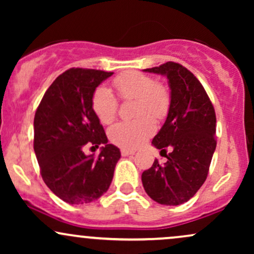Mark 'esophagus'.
Wrapping results in <instances>:
<instances>
[{"instance_id":"34e87169","label":"esophagus","mask_w":254,"mask_h":254,"mask_svg":"<svg viewBox=\"0 0 254 254\" xmlns=\"http://www.w3.org/2000/svg\"><path fill=\"white\" fill-rule=\"evenodd\" d=\"M121 153H122V155H123V156H127V155H132V154H135V150H133V149H125V148H123V149H121Z\"/></svg>"}]
</instances>
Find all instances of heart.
Here are the masks:
<instances>
[{"mask_svg":"<svg viewBox=\"0 0 254 254\" xmlns=\"http://www.w3.org/2000/svg\"><path fill=\"white\" fill-rule=\"evenodd\" d=\"M113 84L119 98L136 100L133 115L138 117L112 125L109 129V138L118 147L133 149L155 132L156 125L153 118L161 121L167 117L171 94L164 84L156 83L153 77L137 71L119 75L113 80ZM92 106L104 124L112 123L117 116L118 100L106 87H98L94 90Z\"/></svg>","mask_w":254,"mask_h":254,"instance_id":"1","label":"heart"}]
</instances>
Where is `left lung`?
<instances>
[{
	"instance_id": "obj_1",
	"label": "left lung",
	"mask_w": 254,
	"mask_h": 254,
	"mask_svg": "<svg viewBox=\"0 0 254 254\" xmlns=\"http://www.w3.org/2000/svg\"><path fill=\"white\" fill-rule=\"evenodd\" d=\"M144 71L167 76L171 107L151 142L167 161L156 159L142 173V184L155 202L179 205L193 197L208 177L216 149V115L202 83L182 64L167 62Z\"/></svg>"
}]
</instances>
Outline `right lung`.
I'll return each mask as SVG.
<instances>
[{
	"instance_id": "add662e5",
	"label": "right lung",
	"mask_w": 254,
	"mask_h": 254,
	"mask_svg": "<svg viewBox=\"0 0 254 254\" xmlns=\"http://www.w3.org/2000/svg\"><path fill=\"white\" fill-rule=\"evenodd\" d=\"M113 72L71 68L45 92L34 116V153L44 183L69 204H86L109 190L121 159L107 143L103 125L92 106L93 93ZM86 145L98 147L97 157L86 156Z\"/></svg>"
}]
</instances>
